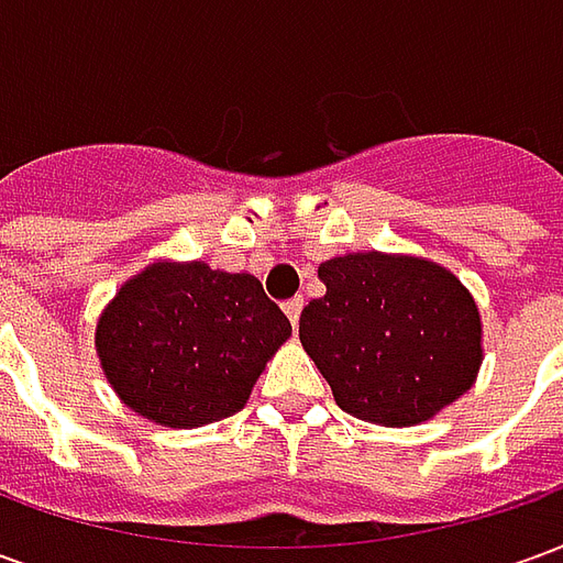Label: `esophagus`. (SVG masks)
Listing matches in <instances>:
<instances>
[{
  "label": "esophagus",
  "mask_w": 563,
  "mask_h": 563,
  "mask_svg": "<svg viewBox=\"0 0 563 563\" xmlns=\"http://www.w3.org/2000/svg\"><path fill=\"white\" fill-rule=\"evenodd\" d=\"M283 310H286V317L292 325H298V319H301V310H305V298L301 295H295L289 301H283Z\"/></svg>",
  "instance_id": "1"
}]
</instances>
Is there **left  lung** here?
I'll return each mask as SVG.
<instances>
[{
    "label": "left lung",
    "mask_w": 563,
    "mask_h": 563,
    "mask_svg": "<svg viewBox=\"0 0 563 563\" xmlns=\"http://www.w3.org/2000/svg\"><path fill=\"white\" fill-rule=\"evenodd\" d=\"M325 295L298 334L334 401L365 422L416 424L471 389L483 346L479 310L434 262L350 253L319 265Z\"/></svg>",
    "instance_id": "1"
}]
</instances>
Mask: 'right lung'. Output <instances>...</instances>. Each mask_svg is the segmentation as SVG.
<instances>
[{"label":"right lung","mask_w":563,"mask_h":563,"mask_svg":"<svg viewBox=\"0 0 563 563\" xmlns=\"http://www.w3.org/2000/svg\"><path fill=\"white\" fill-rule=\"evenodd\" d=\"M289 334L256 277L159 262L117 292L96 346L126 407L168 428H198L244 410Z\"/></svg>","instance_id":"add662e5"}]
</instances>
